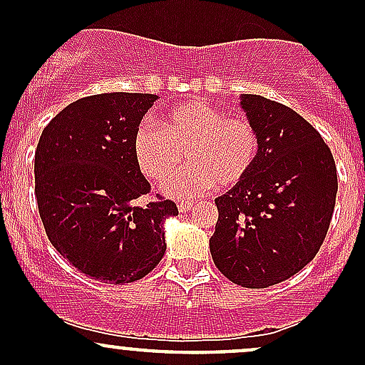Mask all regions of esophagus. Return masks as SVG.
Segmentation results:
<instances>
[{"label":"esophagus","mask_w":365,"mask_h":365,"mask_svg":"<svg viewBox=\"0 0 365 365\" xmlns=\"http://www.w3.org/2000/svg\"><path fill=\"white\" fill-rule=\"evenodd\" d=\"M192 206H194V203H192V201H180V203H178V212H189V210L190 208H192Z\"/></svg>","instance_id":"34e87169"}]
</instances>
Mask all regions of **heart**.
<instances>
[{
  "label": "heart",
  "instance_id": "heart-1",
  "mask_svg": "<svg viewBox=\"0 0 365 365\" xmlns=\"http://www.w3.org/2000/svg\"><path fill=\"white\" fill-rule=\"evenodd\" d=\"M162 130L141 123L132 138V153L143 176L164 183L181 165H190L164 190L187 200L212 189H233L252 173L261 153L256 125L245 116H230L205 101H185L165 109Z\"/></svg>",
  "mask_w": 365,
  "mask_h": 365
}]
</instances>
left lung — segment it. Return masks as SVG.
I'll return each mask as SVG.
<instances>
[{
	"mask_svg": "<svg viewBox=\"0 0 365 365\" xmlns=\"http://www.w3.org/2000/svg\"><path fill=\"white\" fill-rule=\"evenodd\" d=\"M261 153L252 173L217 197L213 263L242 288H268L300 272L332 220L337 171L319 132L284 104L244 95Z\"/></svg>",
	"mask_w": 365,
	"mask_h": 365,
	"instance_id": "obj_1",
	"label": "left lung"
}]
</instances>
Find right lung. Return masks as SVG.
<instances>
[{
	"instance_id": "1",
	"label": "right lung",
	"mask_w": 365,
	"mask_h": 365,
	"mask_svg": "<svg viewBox=\"0 0 365 365\" xmlns=\"http://www.w3.org/2000/svg\"><path fill=\"white\" fill-rule=\"evenodd\" d=\"M152 93L79 98L43 128L35 152V194L47 238L81 274L108 284L148 275L165 252L171 200L150 194L132 138L157 101Z\"/></svg>"
}]
</instances>
